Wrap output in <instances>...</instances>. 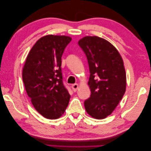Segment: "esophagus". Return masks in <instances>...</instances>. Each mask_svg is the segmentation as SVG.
Returning a JSON list of instances; mask_svg holds the SVG:
<instances>
[{
	"label": "esophagus",
	"instance_id": "1",
	"mask_svg": "<svg viewBox=\"0 0 151 151\" xmlns=\"http://www.w3.org/2000/svg\"><path fill=\"white\" fill-rule=\"evenodd\" d=\"M71 87H72V88H73V90L74 92H76V91L78 90V88H79V86H78V83H74V84H73L72 86H71Z\"/></svg>",
	"mask_w": 151,
	"mask_h": 151
}]
</instances>
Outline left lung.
Wrapping results in <instances>:
<instances>
[{"label":"left lung","instance_id":"8db88e82","mask_svg":"<svg viewBox=\"0 0 151 151\" xmlns=\"http://www.w3.org/2000/svg\"><path fill=\"white\" fill-rule=\"evenodd\" d=\"M87 57L90 97L84 102L86 112L96 119L110 115L122 100L127 88L122 58L112 44L97 36H86L78 41Z\"/></svg>","mask_w":151,"mask_h":151}]
</instances>
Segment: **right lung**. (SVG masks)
Segmentation results:
<instances>
[{
	"instance_id": "right-lung-1",
	"label": "right lung",
	"mask_w": 151,
	"mask_h": 151,
	"mask_svg": "<svg viewBox=\"0 0 151 151\" xmlns=\"http://www.w3.org/2000/svg\"><path fill=\"white\" fill-rule=\"evenodd\" d=\"M70 37L48 35L31 48L23 69L27 95L37 112L48 119H57L68 107L70 95L63 84L61 56Z\"/></svg>"
}]
</instances>
